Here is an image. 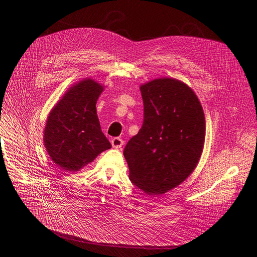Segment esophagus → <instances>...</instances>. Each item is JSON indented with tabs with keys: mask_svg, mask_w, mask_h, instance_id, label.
<instances>
[{
	"mask_svg": "<svg viewBox=\"0 0 257 257\" xmlns=\"http://www.w3.org/2000/svg\"><path fill=\"white\" fill-rule=\"evenodd\" d=\"M111 143H112V146L114 149H120V148H122V145H123L124 141L119 137H116L111 140Z\"/></svg>",
	"mask_w": 257,
	"mask_h": 257,
	"instance_id": "1",
	"label": "esophagus"
}]
</instances>
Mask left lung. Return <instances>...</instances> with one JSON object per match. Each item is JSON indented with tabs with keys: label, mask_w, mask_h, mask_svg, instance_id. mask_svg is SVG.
<instances>
[{
	"label": "left lung",
	"mask_w": 257,
	"mask_h": 257,
	"mask_svg": "<svg viewBox=\"0 0 257 257\" xmlns=\"http://www.w3.org/2000/svg\"><path fill=\"white\" fill-rule=\"evenodd\" d=\"M140 91L143 124L123 155L133 184L146 194H163L197 166L205 141V116L197 95L180 80L154 79Z\"/></svg>",
	"instance_id": "left-lung-1"
}]
</instances>
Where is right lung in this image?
Listing matches in <instances>:
<instances>
[{
    "mask_svg": "<svg viewBox=\"0 0 257 257\" xmlns=\"http://www.w3.org/2000/svg\"><path fill=\"white\" fill-rule=\"evenodd\" d=\"M103 87L87 78L68 90L47 119L46 150L60 168L77 172L112 148L100 127L96 102Z\"/></svg>",
    "mask_w": 257,
    "mask_h": 257,
    "instance_id": "obj_1",
    "label": "right lung"
}]
</instances>
